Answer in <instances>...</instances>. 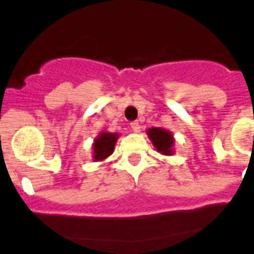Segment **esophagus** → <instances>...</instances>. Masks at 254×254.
<instances>
[{
	"mask_svg": "<svg viewBox=\"0 0 254 254\" xmlns=\"http://www.w3.org/2000/svg\"><path fill=\"white\" fill-rule=\"evenodd\" d=\"M130 127H131V130L134 132L140 131V124H138V122H132L131 124H130Z\"/></svg>",
	"mask_w": 254,
	"mask_h": 254,
	"instance_id": "1",
	"label": "esophagus"
}]
</instances>
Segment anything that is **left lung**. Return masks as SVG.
<instances>
[{"instance_id":"obj_1","label":"left lung","mask_w":254,"mask_h":254,"mask_svg":"<svg viewBox=\"0 0 254 254\" xmlns=\"http://www.w3.org/2000/svg\"><path fill=\"white\" fill-rule=\"evenodd\" d=\"M148 138L158 153L163 156H173L175 153L174 142L175 138L172 131L164 127H149L147 129Z\"/></svg>"}]
</instances>
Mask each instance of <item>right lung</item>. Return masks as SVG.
Listing matches in <instances>:
<instances>
[{
  "mask_svg": "<svg viewBox=\"0 0 254 254\" xmlns=\"http://www.w3.org/2000/svg\"><path fill=\"white\" fill-rule=\"evenodd\" d=\"M119 138L118 132L102 131L93 140L92 159L93 162H103L114 152V147Z\"/></svg>",
  "mask_w": 254,
  "mask_h": 254,
  "instance_id": "add662e5",
  "label": "right lung"
}]
</instances>
